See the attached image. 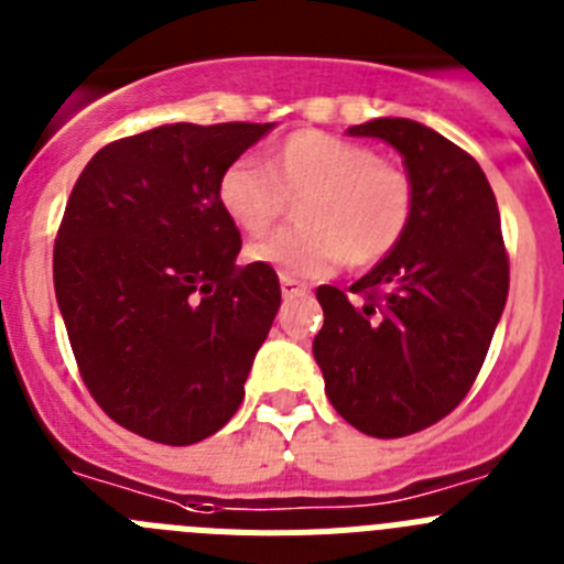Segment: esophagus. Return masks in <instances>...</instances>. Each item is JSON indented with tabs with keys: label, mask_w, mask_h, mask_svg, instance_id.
Instances as JSON below:
<instances>
[{
	"label": "esophagus",
	"mask_w": 564,
	"mask_h": 564,
	"mask_svg": "<svg viewBox=\"0 0 564 564\" xmlns=\"http://www.w3.org/2000/svg\"><path fill=\"white\" fill-rule=\"evenodd\" d=\"M281 292L283 297H292V294H306L308 286L303 281H297V278L281 275Z\"/></svg>",
	"instance_id": "34e87169"
}]
</instances>
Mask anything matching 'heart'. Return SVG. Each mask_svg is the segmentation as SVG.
I'll list each match as a JSON object with an SVG mask.
<instances>
[{
    "label": "heart",
    "instance_id": "b5f03b06",
    "mask_svg": "<svg viewBox=\"0 0 564 564\" xmlns=\"http://www.w3.org/2000/svg\"><path fill=\"white\" fill-rule=\"evenodd\" d=\"M216 199L247 236L270 230L289 202L301 199V225L250 245L247 258L283 275L317 278L343 261L368 270L393 256L413 225L419 191L413 174L377 149L301 129L272 149L267 169L232 160L216 182Z\"/></svg>",
    "mask_w": 564,
    "mask_h": 564
}]
</instances>
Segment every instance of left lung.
Returning a JSON list of instances; mask_svg holds the SVG:
<instances>
[{"mask_svg":"<svg viewBox=\"0 0 564 564\" xmlns=\"http://www.w3.org/2000/svg\"><path fill=\"white\" fill-rule=\"evenodd\" d=\"M404 156L419 202L399 250L345 294L317 286L314 337L326 395L373 438H404L453 413L484 368L509 297V252L495 194L438 131L404 118L351 126Z\"/></svg>","mask_w":564,"mask_h":564,"instance_id":"left-lung-1","label":"left lung"}]
</instances>
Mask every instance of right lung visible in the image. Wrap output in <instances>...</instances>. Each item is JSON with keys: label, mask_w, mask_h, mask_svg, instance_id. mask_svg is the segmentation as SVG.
Returning a JSON list of instances; mask_svg holds the SVG:
<instances>
[{"label": "right lung", "mask_w": 564, "mask_h": 564, "mask_svg": "<svg viewBox=\"0 0 564 564\" xmlns=\"http://www.w3.org/2000/svg\"><path fill=\"white\" fill-rule=\"evenodd\" d=\"M270 123H174L104 145L53 247L61 317L111 421L187 446L221 430L281 306L270 263L238 267L216 182Z\"/></svg>", "instance_id": "1"}]
</instances>
